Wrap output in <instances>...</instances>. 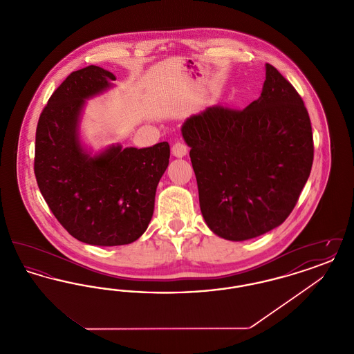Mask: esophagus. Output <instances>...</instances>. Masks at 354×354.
I'll return each instance as SVG.
<instances>
[{
  "instance_id": "obj_1",
  "label": "esophagus",
  "mask_w": 354,
  "mask_h": 354,
  "mask_svg": "<svg viewBox=\"0 0 354 354\" xmlns=\"http://www.w3.org/2000/svg\"><path fill=\"white\" fill-rule=\"evenodd\" d=\"M187 151H188V149H187L185 142L178 140V142L174 143V146H172V155H174V156H176V158H183V156L187 155Z\"/></svg>"
}]
</instances>
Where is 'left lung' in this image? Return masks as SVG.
I'll use <instances>...</instances> for the list:
<instances>
[{"mask_svg":"<svg viewBox=\"0 0 354 354\" xmlns=\"http://www.w3.org/2000/svg\"><path fill=\"white\" fill-rule=\"evenodd\" d=\"M182 135L195 171L203 218L223 239L243 241L279 227L295 208L313 163L308 111L270 64L259 100L187 118Z\"/></svg>","mask_w":354,"mask_h":354,"instance_id":"obj_1","label":"left lung"}]
</instances>
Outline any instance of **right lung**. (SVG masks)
I'll list each match as a JSON object with an SVG mask.
<instances>
[{
	"mask_svg": "<svg viewBox=\"0 0 354 354\" xmlns=\"http://www.w3.org/2000/svg\"><path fill=\"white\" fill-rule=\"evenodd\" d=\"M115 80L94 65L73 71L53 93L35 133L34 174L51 212L73 237L102 247L130 244L145 234L169 159L167 142L146 149L111 145L95 155L82 146L86 101Z\"/></svg>",
	"mask_w": 354,
	"mask_h": 354,
	"instance_id": "right-lung-1",
	"label": "right lung"
}]
</instances>
